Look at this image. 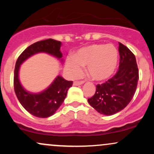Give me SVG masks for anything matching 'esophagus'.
Instances as JSON below:
<instances>
[{
  "mask_svg": "<svg viewBox=\"0 0 154 154\" xmlns=\"http://www.w3.org/2000/svg\"><path fill=\"white\" fill-rule=\"evenodd\" d=\"M83 83H84L83 81H75V82H74V83H73V85L74 86L81 85H82Z\"/></svg>",
  "mask_w": 154,
  "mask_h": 154,
  "instance_id": "obj_1",
  "label": "esophagus"
}]
</instances>
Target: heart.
<instances>
[{
	"label": "heart",
	"mask_w": 154,
	"mask_h": 154,
	"mask_svg": "<svg viewBox=\"0 0 154 154\" xmlns=\"http://www.w3.org/2000/svg\"><path fill=\"white\" fill-rule=\"evenodd\" d=\"M118 62L117 50L112 45L93 44L82 48L67 58L66 71L71 77L82 74V67L87 66L90 77L95 82H102L114 75Z\"/></svg>",
	"instance_id": "b5f03b06"
}]
</instances>
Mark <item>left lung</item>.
I'll return each mask as SVG.
<instances>
[{"instance_id":"left-lung-1","label":"left lung","mask_w":154,"mask_h":154,"mask_svg":"<svg viewBox=\"0 0 154 154\" xmlns=\"http://www.w3.org/2000/svg\"><path fill=\"white\" fill-rule=\"evenodd\" d=\"M119 66L116 75L96 86L95 95L88 101L93 109L111 116L122 111L133 98L139 79L135 56L125 45L119 43Z\"/></svg>"}]
</instances>
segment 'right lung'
<instances>
[{"mask_svg": "<svg viewBox=\"0 0 154 154\" xmlns=\"http://www.w3.org/2000/svg\"><path fill=\"white\" fill-rule=\"evenodd\" d=\"M61 43L54 39L41 40L26 48L19 56L15 65L14 87L19 103L32 115L47 118L54 115L66 97L67 91L72 87V81L66 80L58 75L47 88L39 93H32L23 87L19 79L21 65L35 54L45 53L63 63L61 52Z\"/></svg>", "mask_w": 154, "mask_h": 154, "instance_id": "right-lung-1", "label": "right lung"}]
</instances>
